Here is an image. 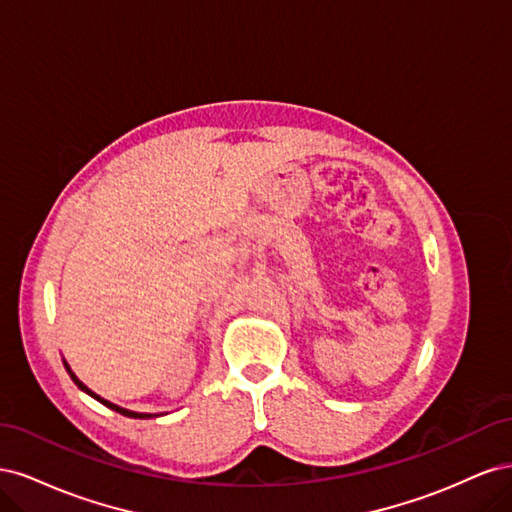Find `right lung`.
Segmentation results:
<instances>
[{"mask_svg": "<svg viewBox=\"0 0 512 512\" xmlns=\"http://www.w3.org/2000/svg\"><path fill=\"white\" fill-rule=\"evenodd\" d=\"M64 367H66V371H68V374H70V378H72V382L76 384V386H79V389L83 391V393H87L89 397H94L96 401H100V404L102 406H106V408H111V410H115V412H119V414H123V416H130V418H153V416H160V414H151V412H134V410H128V408H121V406H117V404H113V401H108V399H104V397H100L98 393H94V391H91L89 389V386H85L79 378H76V374H74V371L70 369V365H68V361L64 359Z\"/></svg>", "mask_w": 512, "mask_h": 512, "instance_id": "obj_1", "label": "right lung"}]
</instances>
